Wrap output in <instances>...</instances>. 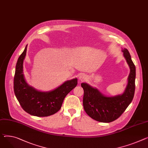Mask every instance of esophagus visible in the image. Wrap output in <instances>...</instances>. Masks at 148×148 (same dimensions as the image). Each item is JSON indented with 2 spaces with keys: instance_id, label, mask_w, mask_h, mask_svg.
Returning <instances> with one entry per match:
<instances>
[{
  "instance_id": "obj_1",
  "label": "esophagus",
  "mask_w": 148,
  "mask_h": 148,
  "mask_svg": "<svg viewBox=\"0 0 148 148\" xmlns=\"http://www.w3.org/2000/svg\"><path fill=\"white\" fill-rule=\"evenodd\" d=\"M87 77L86 75L83 74H81L80 75V77H79V80L80 82H84V81H85L87 79Z\"/></svg>"
}]
</instances>
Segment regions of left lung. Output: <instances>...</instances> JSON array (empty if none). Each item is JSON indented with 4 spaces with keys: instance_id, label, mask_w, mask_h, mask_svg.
<instances>
[{
    "instance_id": "8db88e82",
    "label": "left lung",
    "mask_w": 148,
    "mask_h": 148,
    "mask_svg": "<svg viewBox=\"0 0 148 148\" xmlns=\"http://www.w3.org/2000/svg\"><path fill=\"white\" fill-rule=\"evenodd\" d=\"M123 55L130 67L128 83L122 95L108 97L96 88L86 83L81 84L84 90L83 107L87 114L93 120L102 123H110L116 120L132 102L135 91L136 67L129 51L124 48Z\"/></svg>"
}]
</instances>
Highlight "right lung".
<instances>
[{"label":"right lung","mask_w":148,"mask_h":148,"mask_svg":"<svg viewBox=\"0 0 148 148\" xmlns=\"http://www.w3.org/2000/svg\"><path fill=\"white\" fill-rule=\"evenodd\" d=\"M27 47L19 56L16 62L14 80L15 96L23 109L33 116H47L61 109L65 96L77 84V78L64 82L55 89L49 92L38 91L29 86L23 74V62Z\"/></svg>","instance_id":"1"}]
</instances>
